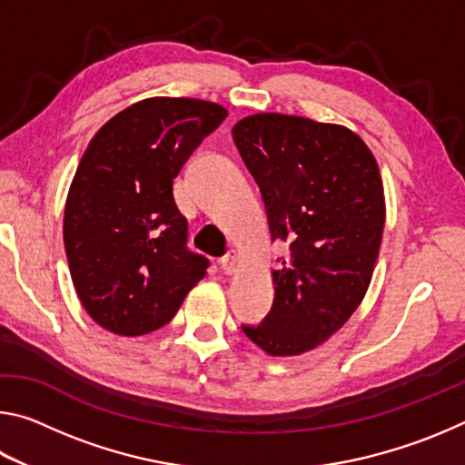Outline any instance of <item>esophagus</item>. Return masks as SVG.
Wrapping results in <instances>:
<instances>
[{
  "instance_id": "obj_1",
  "label": "esophagus",
  "mask_w": 465,
  "mask_h": 465,
  "mask_svg": "<svg viewBox=\"0 0 465 465\" xmlns=\"http://www.w3.org/2000/svg\"><path fill=\"white\" fill-rule=\"evenodd\" d=\"M219 262H222V269L225 274H233L235 271H238V254H235L233 250L227 252V254Z\"/></svg>"
}]
</instances>
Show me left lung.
<instances>
[{
	"instance_id": "1",
	"label": "left lung",
	"mask_w": 465,
	"mask_h": 465,
	"mask_svg": "<svg viewBox=\"0 0 465 465\" xmlns=\"http://www.w3.org/2000/svg\"><path fill=\"white\" fill-rule=\"evenodd\" d=\"M232 133L261 186L271 238L289 243L272 271V310L242 330L266 355H303L346 324L371 282L385 225L380 166L342 124L258 113Z\"/></svg>"
}]
</instances>
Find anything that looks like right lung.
Wrapping results in <instances>:
<instances>
[{"instance_id": "add662e5", "label": "right lung", "mask_w": 465, "mask_h": 465, "mask_svg": "<svg viewBox=\"0 0 465 465\" xmlns=\"http://www.w3.org/2000/svg\"><path fill=\"white\" fill-rule=\"evenodd\" d=\"M227 116L215 102L147 98L94 135L69 186L63 242L74 287L90 318L141 336L176 316L209 261L186 248L188 223L174 178Z\"/></svg>"}]
</instances>
